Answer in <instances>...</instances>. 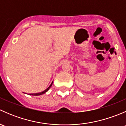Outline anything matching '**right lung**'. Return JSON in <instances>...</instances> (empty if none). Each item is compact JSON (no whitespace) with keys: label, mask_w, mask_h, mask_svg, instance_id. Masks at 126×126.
I'll return each instance as SVG.
<instances>
[{"label":"right lung","mask_w":126,"mask_h":126,"mask_svg":"<svg viewBox=\"0 0 126 126\" xmlns=\"http://www.w3.org/2000/svg\"><path fill=\"white\" fill-rule=\"evenodd\" d=\"M52 83H53V82H52V83H51V84H50V85L49 86V87H48L46 89V90H44V91H42V92H41V93H35V94H30V95H32V96H39V95H41V94H44V93H46L47 91L48 90H49V88H50L51 87L52 85Z\"/></svg>","instance_id":"1"}]
</instances>
